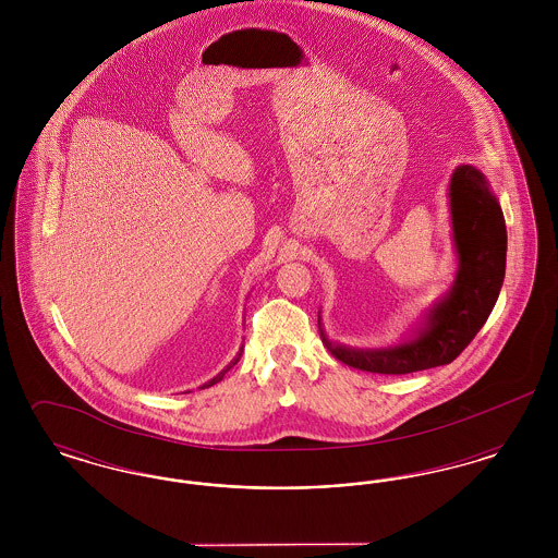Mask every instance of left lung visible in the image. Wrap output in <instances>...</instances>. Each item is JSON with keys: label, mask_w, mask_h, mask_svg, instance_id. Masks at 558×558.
I'll list each match as a JSON object with an SVG mask.
<instances>
[{"label": "left lung", "mask_w": 558, "mask_h": 558, "mask_svg": "<svg viewBox=\"0 0 558 558\" xmlns=\"http://www.w3.org/2000/svg\"><path fill=\"white\" fill-rule=\"evenodd\" d=\"M451 240L456 278L450 291L425 310L408 337L391 347L357 349L319 337L347 366L376 374H410L453 362L489 318L505 282V213L487 178L473 165H460L450 178Z\"/></svg>", "instance_id": "8db88e82"}]
</instances>
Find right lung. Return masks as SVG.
<instances>
[{
	"label": "right lung",
	"mask_w": 558,
	"mask_h": 558,
	"mask_svg": "<svg viewBox=\"0 0 558 558\" xmlns=\"http://www.w3.org/2000/svg\"><path fill=\"white\" fill-rule=\"evenodd\" d=\"M242 351H244V345H240L239 353H236V357H234V360H232V362H230V364H228V366H226V368H223V371L219 372V374H215V376H213L211 380H207V383H205V385H203V387H201V389H207V387H213V385H217V383H219V380H221V378H223V376H226V372L230 371V368H232V366H236V364H239V360H240V355H242Z\"/></svg>",
	"instance_id": "obj_1"
}]
</instances>
